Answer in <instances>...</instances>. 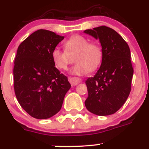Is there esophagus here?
Masks as SVG:
<instances>
[{
    "mask_svg": "<svg viewBox=\"0 0 149 149\" xmlns=\"http://www.w3.org/2000/svg\"><path fill=\"white\" fill-rule=\"evenodd\" d=\"M68 81L70 82L72 86H76V85H77V84L81 82V79L76 77H68Z\"/></svg>",
    "mask_w": 149,
    "mask_h": 149,
    "instance_id": "esophagus-1",
    "label": "esophagus"
}]
</instances>
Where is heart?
I'll return each mask as SVG.
<instances>
[{"instance_id": "heart-1", "label": "heart", "mask_w": 149, "mask_h": 149, "mask_svg": "<svg viewBox=\"0 0 149 149\" xmlns=\"http://www.w3.org/2000/svg\"><path fill=\"white\" fill-rule=\"evenodd\" d=\"M64 48L61 50L56 47L51 51L52 61L60 70H66L72 62L70 56L74 54V61L77 63L72 72L77 75L94 72L103 61L104 50L101 45L95 41H89L83 36H72L64 42Z\"/></svg>"}]
</instances>
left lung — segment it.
Here are the masks:
<instances>
[{
	"label": "left lung",
	"mask_w": 149,
	"mask_h": 149,
	"mask_svg": "<svg viewBox=\"0 0 149 149\" xmlns=\"http://www.w3.org/2000/svg\"><path fill=\"white\" fill-rule=\"evenodd\" d=\"M84 33L99 39L104 50L101 67L94 77L86 81L85 106L95 115H111L122 107L131 90V51L123 38L110 27L100 26Z\"/></svg>",
	"instance_id": "obj_1"
}]
</instances>
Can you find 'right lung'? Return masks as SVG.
Listing matches in <instances>:
<instances>
[{"label":"right lung","mask_w":149,"mask_h":149,"mask_svg":"<svg viewBox=\"0 0 149 149\" xmlns=\"http://www.w3.org/2000/svg\"><path fill=\"white\" fill-rule=\"evenodd\" d=\"M64 36L40 29L19 45L14 62V90L18 103L35 119H45L60 110L71 88L68 77L55 67L51 51Z\"/></svg>","instance_id":"right-lung-1"}]
</instances>
